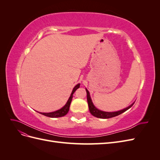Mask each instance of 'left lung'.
Listing matches in <instances>:
<instances>
[{"mask_svg": "<svg viewBox=\"0 0 160 160\" xmlns=\"http://www.w3.org/2000/svg\"><path fill=\"white\" fill-rule=\"evenodd\" d=\"M86 91H87V99H88L89 109L90 113H91V115H93V116H95V117L98 118L109 119V118L115 117V116H118L120 114H122V113L125 112V111L128 110L130 108H132V105L134 104V103H133L132 105H130L129 107L125 108L122 110L118 111H115V112H106V111H101L98 109H97L95 107V105H93V102H92V101H91L89 91L86 89Z\"/></svg>", "mask_w": 160, "mask_h": 160, "instance_id": "8db88e82", "label": "left lung"}]
</instances>
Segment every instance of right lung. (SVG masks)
<instances>
[{
  "mask_svg": "<svg viewBox=\"0 0 160 160\" xmlns=\"http://www.w3.org/2000/svg\"><path fill=\"white\" fill-rule=\"evenodd\" d=\"M79 87H80L79 83L77 84L76 86H75V88H73V89H72L71 96L69 97V98L68 101H67V103L61 109L57 110V111H53V112H51V113H40L43 115L47 116V117H49V118H60V117H62V116L65 115L67 113H68V111L69 110V107H70V105H71L72 98V95H73L75 91L77 89L79 88Z\"/></svg>",
  "mask_w": 160,
  "mask_h": 160,
  "instance_id": "add662e5",
  "label": "right lung"
}]
</instances>
